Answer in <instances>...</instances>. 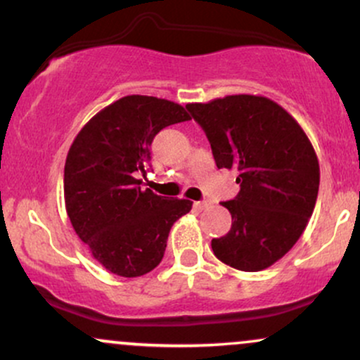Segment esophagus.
Returning a JSON list of instances; mask_svg holds the SVG:
<instances>
[{"mask_svg":"<svg viewBox=\"0 0 360 360\" xmlns=\"http://www.w3.org/2000/svg\"><path fill=\"white\" fill-rule=\"evenodd\" d=\"M212 205L213 203L210 200H203V201H196V203H194V208H196V210H208Z\"/></svg>","mask_w":360,"mask_h":360,"instance_id":"obj_1","label":"esophagus"}]
</instances>
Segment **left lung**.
I'll return each mask as SVG.
<instances>
[{
	"label": "left lung",
	"mask_w": 360,
	"mask_h": 360,
	"mask_svg": "<svg viewBox=\"0 0 360 360\" xmlns=\"http://www.w3.org/2000/svg\"><path fill=\"white\" fill-rule=\"evenodd\" d=\"M210 140L218 169L237 171L235 200L223 201L232 229L213 238L226 266L257 272L292 249L315 208L320 166L311 142L269 98L233 94L186 105Z\"/></svg>",
	"instance_id": "8db88e82"
}]
</instances>
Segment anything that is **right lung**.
<instances>
[{"instance_id":"obj_1","label":"right lung","mask_w":360,"mask_h":360,"mask_svg":"<svg viewBox=\"0 0 360 360\" xmlns=\"http://www.w3.org/2000/svg\"><path fill=\"white\" fill-rule=\"evenodd\" d=\"M191 117L174 101L120 98L81 128L64 167V200L77 237L106 271L139 278L160 264L171 226L193 201L142 189L152 140Z\"/></svg>"}]
</instances>
